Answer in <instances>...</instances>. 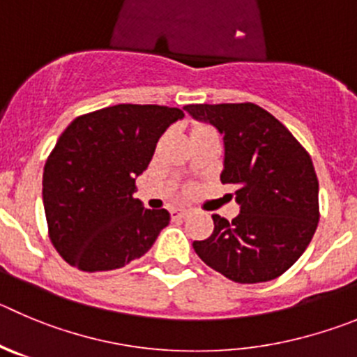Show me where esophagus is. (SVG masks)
I'll return each mask as SVG.
<instances>
[{
    "mask_svg": "<svg viewBox=\"0 0 357 357\" xmlns=\"http://www.w3.org/2000/svg\"><path fill=\"white\" fill-rule=\"evenodd\" d=\"M188 214H189L188 208H173V211H172V218L173 219H182V218H185Z\"/></svg>",
    "mask_w": 357,
    "mask_h": 357,
    "instance_id": "obj_1",
    "label": "esophagus"
}]
</instances>
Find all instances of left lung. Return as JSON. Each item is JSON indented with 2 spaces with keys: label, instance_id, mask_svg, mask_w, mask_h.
I'll return each instance as SVG.
<instances>
[{
  "label": "left lung",
  "instance_id": "obj_1",
  "mask_svg": "<svg viewBox=\"0 0 357 357\" xmlns=\"http://www.w3.org/2000/svg\"><path fill=\"white\" fill-rule=\"evenodd\" d=\"M192 119L223 134V184L237 185L241 214H214V231L196 255L235 283L281 276L305 253L319 225V181L312 157L269 111L253 102L189 104Z\"/></svg>",
  "mask_w": 357,
  "mask_h": 357
}]
</instances>
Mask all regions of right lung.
Returning a JSON list of instances; mask_svg holds the SVG:
<instances>
[{
	"instance_id": "add662e5",
	"label": "right lung",
	"mask_w": 357,
	"mask_h": 357,
	"mask_svg": "<svg viewBox=\"0 0 357 357\" xmlns=\"http://www.w3.org/2000/svg\"><path fill=\"white\" fill-rule=\"evenodd\" d=\"M184 111L157 104H116L72 120L44 166L42 196L49 238L84 273L143 257L169 223L166 208L134 198L136 178L155 145Z\"/></svg>"
}]
</instances>
